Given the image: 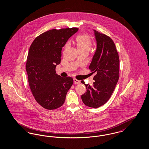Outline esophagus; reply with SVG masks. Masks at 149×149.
Segmentation results:
<instances>
[{
    "label": "esophagus",
    "mask_w": 149,
    "mask_h": 149,
    "mask_svg": "<svg viewBox=\"0 0 149 149\" xmlns=\"http://www.w3.org/2000/svg\"><path fill=\"white\" fill-rule=\"evenodd\" d=\"M74 83L76 84H79L80 83V81L77 80V79H74Z\"/></svg>",
    "instance_id": "esophagus-1"
}]
</instances>
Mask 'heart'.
<instances>
[{
    "instance_id": "heart-1",
    "label": "heart",
    "mask_w": 149,
    "mask_h": 149,
    "mask_svg": "<svg viewBox=\"0 0 149 149\" xmlns=\"http://www.w3.org/2000/svg\"><path fill=\"white\" fill-rule=\"evenodd\" d=\"M76 42L77 45V49L80 52H89L91 47L92 42L91 38L88 34H80L77 36L76 39ZM69 47V44L67 43L65 46V50Z\"/></svg>"
}]
</instances>
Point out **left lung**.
I'll return each instance as SVG.
<instances>
[{
  "label": "left lung",
  "instance_id": "1",
  "mask_svg": "<svg viewBox=\"0 0 149 149\" xmlns=\"http://www.w3.org/2000/svg\"><path fill=\"white\" fill-rule=\"evenodd\" d=\"M97 47L89 69L96 72L93 85L84 84L86 92L81 95L87 107L97 108L104 105L113 93L119 80V56L113 40L108 36L94 30ZM91 72V73H92Z\"/></svg>",
  "mask_w": 149,
  "mask_h": 149
}]
</instances>
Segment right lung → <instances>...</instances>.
Segmentation results:
<instances>
[{
    "instance_id": "obj_1",
    "label": "right lung",
    "mask_w": 149,
    "mask_h": 149,
    "mask_svg": "<svg viewBox=\"0 0 149 149\" xmlns=\"http://www.w3.org/2000/svg\"><path fill=\"white\" fill-rule=\"evenodd\" d=\"M78 29L49 30L37 36L31 44L26 63L29 85L36 102L46 109L61 107L73 84L72 77L56 74L55 68L60 63L62 48Z\"/></svg>"
}]
</instances>
